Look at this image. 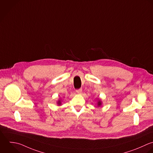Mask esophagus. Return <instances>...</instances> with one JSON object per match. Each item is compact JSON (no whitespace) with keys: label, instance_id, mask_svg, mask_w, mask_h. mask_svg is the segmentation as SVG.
<instances>
[{"label":"esophagus","instance_id":"34e87169","mask_svg":"<svg viewBox=\"0 0 153 153\" xmlns=\"http://www.w3.org/2000/svg\"><path fill=\"white\" fill-rule=\"evenodd\" d=\"M82 89H79L76 90V92L77 94H80L82 93Z\"/></svg>","mask_w":153,"mask_h":153}]
</instances>
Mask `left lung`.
<instances>
[{"label": "left lung", "instance_id": "left-lung-1", "mask_svg": "<svg viewBox=\"0 0 153 153\" xmlns=\"http://www.w3.org/2000/svg\"><path fill=\"white\" fill-rule=\"evenodd\" d=\"M102 102L101 100H100V99H98V100H97V107H101V105H102Z\"/></svg>", "mask_w": 153, "mask_h": 153}]
</instances>
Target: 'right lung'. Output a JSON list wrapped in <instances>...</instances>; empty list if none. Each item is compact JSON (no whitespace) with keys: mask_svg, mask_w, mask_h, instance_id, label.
Returning a JSON list of instances; mask_svg holds the SVG:
<instances>
[{"mask_svg":"<svg viewBox=\"0 0 153 153\" xmlns=\"http://www.w3.org/2000/svg\"><path fill=\"white\" fill-rule=\"evenodd\" d=\"M56 104H58V105H61L62 104V100L61 99H59L57 102H56Z\"/></svg>","mask_w":153,"mask_h":153,"instance_id":"1","label":"right lung"}]
</instances>
